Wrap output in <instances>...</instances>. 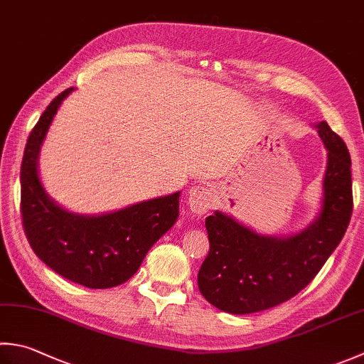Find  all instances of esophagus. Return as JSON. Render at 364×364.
Listing matches in <instances>:
<instances>
[{"label":"esophagus","instance_id":"esophagus-1","mask_svg":"<svg viewBox=\"0 0 364 364\" xmlns=\"http://www.w3.org/2000/svg\"><path fill=\"white\" fill-rule=\"evenodd\" d=\"M188 200L191 210L196 215L202 216L211 210L213 200H215V188L211 184H198V186H194L189 191Z\"/></svg>","mask_w":364,"mask_h":364}]
</instances>
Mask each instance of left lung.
Segmentation results:
<instances>
[{"instance_id":"8db88e82","label":"left lung","mask_w":364,"mask_h":364,"mask_svg":"<svg viewBox=\"0 0 364 364\" xmlns=\"http://www.w3.org/2000/svg\"><path fill=\"white\" fill-rule=\"evenodd\" d=\"M316 129L326 148L323 196L312 223L291 235H263L216 210L205 220L210 252L197 276L205 300L229 314H252L290 300L314 279L350 223V154L326 121Z\"/></svg>"}]
</instances>
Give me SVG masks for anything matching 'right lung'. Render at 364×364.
I'll return each mask as SVG.
<instances>
[{"mask_svg": "<svg viewBox=\"0 0 364 364\" xmlns=\"http://www.w3.org/2000/svg\"><path fill=\"white\" fill-rule=\"evenodd\" d=\"M74 88L56 96L28 137L21 161V219L36 255L55 273L88 289L126 282L180 216V194L149 198L117 211L80 215L53 200L39 176V153L48 127Z\"/></svg>", "mask_w": 364, "mask_h": 364, "instance_id": "obj_1", "label": "right lung"}]
</instances>
